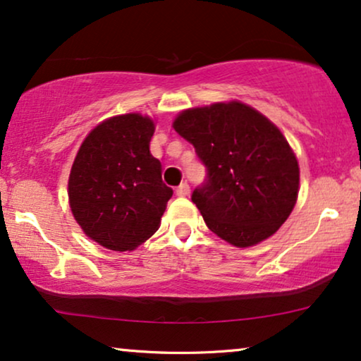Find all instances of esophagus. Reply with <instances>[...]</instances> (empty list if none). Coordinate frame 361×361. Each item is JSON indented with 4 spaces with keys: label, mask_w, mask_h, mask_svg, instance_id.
Here are the masks:
<instances>
[{
    "label": "esophagus",
    "mask_w": 361,
    "mask_h": 361,
    "mask_svg": "<svg viewBox=\"0 0 361 361\" xmlns=\"http://www.w3.org/2000/svg\"><path fill=\"white\" fill-rule=\"evenodd\" d=\"M176 192H177V195H179V197H187L190 194V187H189V184H185V182H184V184H180L179 187H177Z\"/></svg>",
    "instance_id": "esophagus-1"
}]
</instances>
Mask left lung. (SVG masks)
Listing matches in <instances>:
<instances>
[{
	"instance_id": "8db88e82",
	"label": "left lung",
	"mask_w": 361,
	"mask_h": 361,
	"mask_svg": "<svg viewBox=\"0 0 361 361\" xmlns=\"http://www.w3.org/2000/svg\"><path fill=\"white\" fill-rule=\"evenodd\" d=\"M174 130L207 167L192 192L209 228L238 248L279 230L299 192V164L279 128L241 102L190 108Z\"/></svg>"
}]
</instances>
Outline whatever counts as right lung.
<instances>
[{
    "label": "right lung",
    "mask_w": 361,
    "mask_h": 361,
    "mask_svg": "<svg viewBox=\"0 0 361 361\" xmlns=\"http://www.w3.org/2000/svg\"><path fill=\"white\" fill-rule=\"evenodd\" d=\"M154 121L140 113L113 116L88 133L68 177L73 219L88 238L131 251L156 233L172 189L151 154Z\"/></svg>",
    "instance_id": "add662e5"
}]
</instances>
